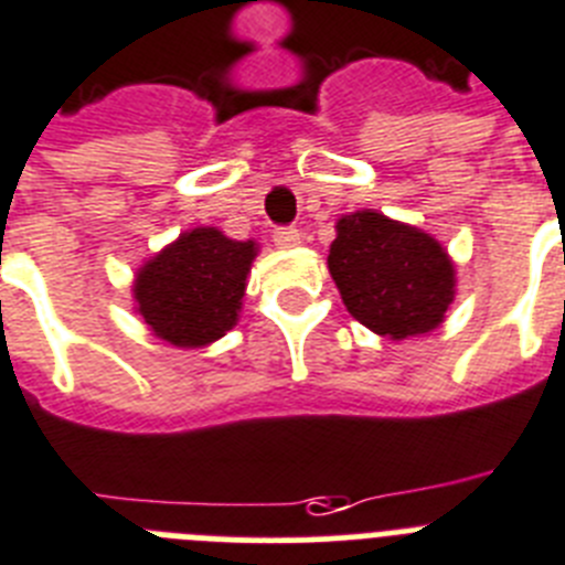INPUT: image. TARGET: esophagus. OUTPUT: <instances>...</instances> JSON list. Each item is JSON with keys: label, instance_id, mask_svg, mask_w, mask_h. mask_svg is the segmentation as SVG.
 <instances>
[{"label": "esophagus", "instance_id": "34e87169", "mask_svg": "<svg viewBox=\"0 0 565 565\" xmlns=\"http://www.w3.org/2000/svg\"><path fill=\"white\" fill-rule=\"evenodd\" d=\"M273 241L278 249H292V246L301 244V232H298L296 226H278V230L273 232Z\"/></svg>", "mask_w": 565, "mask_h": 565}]
</instances>
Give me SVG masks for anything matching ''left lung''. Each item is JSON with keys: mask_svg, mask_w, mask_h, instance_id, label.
<instances>
[{"mask_svg": "<svg viewBox=\"0 0 565 565\" xmlns=\"http://www.w3.org/2000/svg\"><path fill=\"white\" fill-rule=\"evenodd\" d=\"M327 267L355 321L387 339L428 333L454 301V264L430 235L379 212L335 224Z\"/></svg>", "mask_w": 565, "mask_h": 565, "instance_id": "8db88e82", "label": "left lung"}]
</instances>
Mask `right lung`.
I'll return each instance as SVG.
<instances>
[{"label":"right lung","mask_w":565,"mask_h":565,"mask_svg":"<svg viewBox=\"0 0 565 565\" xmlns=\"http://www.w3.org/2000/svg\"><path fill=\"white\" fill-rule=\"evenodd\" d=\"M253 241H232L201 226L137 273V310L154 335L178 348H203L238 321Z\"/></svg>","instance_id":"1"}]
</instances>
